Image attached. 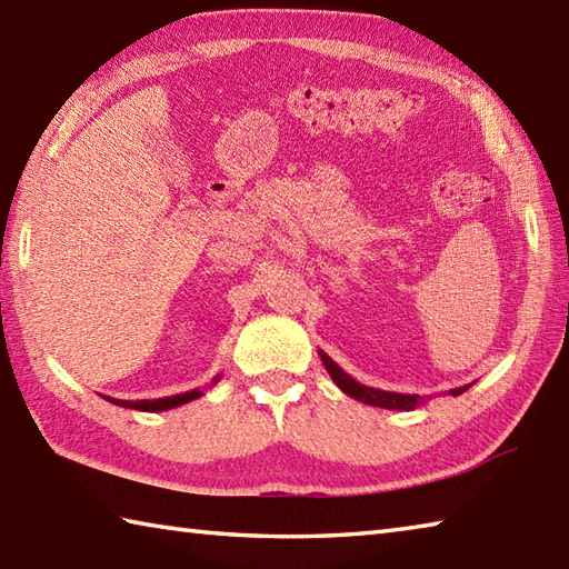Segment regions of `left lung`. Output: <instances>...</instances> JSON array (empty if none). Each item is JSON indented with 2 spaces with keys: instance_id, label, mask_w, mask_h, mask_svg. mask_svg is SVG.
Listing matches in <instances>:
<instances>
[{
  "instance_id": "8db88e82",
  "label": "left lung",
  "mask_w": 569,
  "mask_h": 569,
  "mask_svg": "<svg viewBox=\"0 0 569 569\" xmlns=\"http://www.w3.org/2000/svg\"><path fill=\"white\" fill-rule=\"evenodd\" d=\"M322 365H326L328 375L332 377V382H336L345 395L358 399V402H365L370 407H382V409H395V411H411L425 405V397L419 395H402V392H385V389H377V387H367L362 382L355 380V377H350L348 372L342 370V367L330 358V355H326L322 350H318ZM473 385V382H471ZM471 385H463V387H456L451 389L453 397L463 395L466 389H469Z\"/></svg>"
}]
</instances>
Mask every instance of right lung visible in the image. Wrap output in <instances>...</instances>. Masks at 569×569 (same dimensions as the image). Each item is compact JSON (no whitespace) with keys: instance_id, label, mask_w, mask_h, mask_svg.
Segmentation results:
<instances>
[{"instance_id":"add662e5","label":"right lung","mask_w":569,"mask_h":569,"mask_svg":"<svg viewBox=\"0 0 569 569\" xmlns=\"http://www.w3.org/2000/svg\"><path fill=\"white\" fill-rule=\"evenodd\" d=\"M219 382V375L211 380V385ZM204 392L202 389H192V392H182V395H172V397H162V399H140V402H130V399H113V397H103L108 402H113L118 407H126V409H138V411H167V409H174V407H182L187 402H192V399H199Z\"/></svg>"}]
</instances>
